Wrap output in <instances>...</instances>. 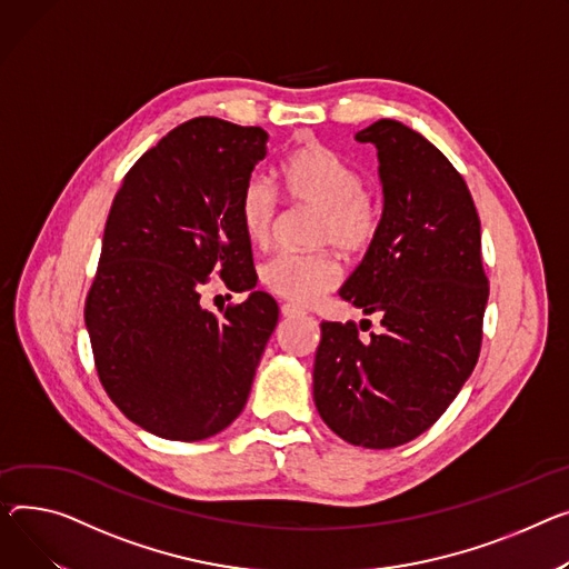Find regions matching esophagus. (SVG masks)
Listing matches in <instances>:
<instances>
[{
	"label": "esophagus",
	"mask_w": 569,
	"mask_h": 569,
	"mask_svg": "<svg viewBox=\"0 0 569 569\" xmlns=\"http://www.w3.org/2000/svg\"><path fill=\"white\" fill-rule=\"evenodd\" d=\"M281 316L283 318H299V316H305V311H301L295 305H281Z\"/></svg>",
	"instance_id": "esophagus-1"
}]
</instances>
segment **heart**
I'll return each mask as SVG.
<instances>
[{
	"mask_svg": "<svg viewBox=\"0 0 569 569\" xmlns=\"http://www.w3.org/2000/svg\"><path fill=\"white\" fill-rule=\"evenodd\" d=\"M281 180L295 203L320 208L318 242L343 253L363 251L377 231V208L361 189L359 171L329 146L311 139L283 160ZM240 219L249 242L270 247L279 221L274 187L260 178L247 182ZM262 286L292 305H313L340 281V264L327 251L279 253L262 264Z\"/></svg>",
	"mask_w": 569,
	"mask_h": 569,
	"instance_id": "obj_1",
	"label": "heart"
}]
</instances>
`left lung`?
I'll use <instances>...</instances> for the list:
<instances>
[{"instance_id":"1","label":"left lung","mask_w":569,"mask_h":569,"mask_svg":"<svg viewBox=\"0 0 569 569\" xmlns=\"http://www.w3.org/2000/svg\"><path fill=\"white\" fill-rule=\"evenodd\" d=\"M377 148L382 217L359 268L340 288L382 333L322 322L313 400L348 443L393 448L423 435L456 400L480 355L487 277L480 219L465 178L400 121L357 132Z\"/></svg>"}]
</instances>
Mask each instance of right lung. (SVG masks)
<instances>
[{
  "label": "right lung",
  "mask_w": 569,
  "mask_h": 569,
  "mask_svg": "<svg viewBox=\"0 0 569 569\" xmlns=\"http://www.w3.org/2000/svg\"><path fill=\"white\" fill-rule=\"evenodd\" d=\"M268 132L192 119L143 153L113 197L84 322L100 382L132 423L173 441L229 428L279 320L256 288L240 199ZM212 271L247 302L200 307Z\"/></svg>",
  "instance_id": "right-lung-1"
}]
</instances>
